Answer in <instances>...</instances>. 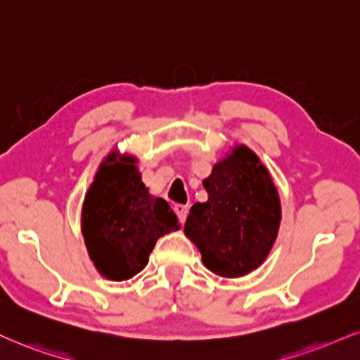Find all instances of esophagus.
Returning <instances> with one entry per match:
<instances>
[{
	"label": "esophagus",
	"instance_id": "1",
	"mask_svg": "<svg viewBox=\"0 0 360 360\" xmlns=\"http://www.w3.org/2000/svg\"><path fill=\"white\" fill-rule=\"evenodd\" d=\"M173 210H175L176 217H179L180 224H185V220H187V215H188V208L185 205H175L173 207Z\"/></svg>",
	"mask_w": 360,
	"mask_h": 360
}]
</instances>
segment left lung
Returning a JSON list of instances; mask_svg holds the SVG:
<instances>
[{
  "label": "left lung",
  "mask_w": 360,
  "mask_h": 360,
  "mask_svg": "<svg viewBox=\"0 0 360 360\" xmlns=\"http://www.w3.org/2000/svg\"><path fill=\"white\" fill-rule=\"evenodd\" d=\"M202 184L208 200L190 208L185 235L208 270L243 277L264 264L277 238L282 219L277 187L245 145H233Z\"/></svg>",
  "instance_id": "1"
}]
</instances>
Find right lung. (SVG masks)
Returning <instances> with one entry per match:
<instances>
[{
    "label": "right lung",
    "mask_w": 360,
    "mask_h": 360,
    "mask_svg": "<svg viewBox=\"0 0 360 360\" xmlns=\"http://www.w3.org/2000/svg\"><path fill=\"white\" fill-rule=\"evenodd\" d=\"M133 155L108 153L82 207V233L95 269L110 281H128L148 264L155 243L180 229L170 205L150 195Z\"/></svg>",
    "instance_id": "obj_1"
}]
</instances>
